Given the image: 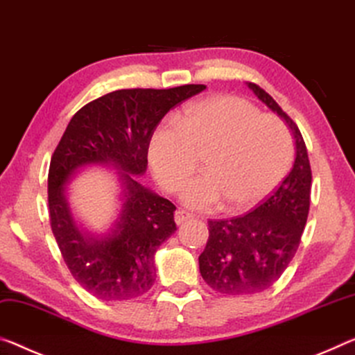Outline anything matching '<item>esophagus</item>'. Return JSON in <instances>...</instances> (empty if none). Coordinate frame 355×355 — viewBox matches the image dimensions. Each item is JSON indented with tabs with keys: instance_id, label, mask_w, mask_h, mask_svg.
I'll return each mask as SVG.
<instances>
[{
	"instance_id": "34e87169",
	"label": "esophagus",
	"mask_w": 355,
	"mask_h": 355,
	"mask_svg": "<svg viewBox=\"0 0 355 355\" xmlns=\"http://www.w3.org/2000/svg\"><path fill=\"white\" fill-rule=\"evenodd\" d=\"M173 218H175V223L177 224H182V223L187 221V219L193 218V215H191L189 211L183 210V208H178V210H175V215H173Z\"/></svg>"
}]
</instances>
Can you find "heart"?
<instances>
[{"label":"heart","instance_id":"b5f03b06","mask_svg":"<svg viewBox=\"0 0 355 355\" xmlns=\"http://www.w3.org/2000/svg\"><path fill=\"white\" fill-rule=\"evenodd\" d=\"M204 153L205 173L187 184L183 200L208 208L223 199L227 210L239 211L257 205L283 182L294 159V139L284 120L235 96L189 104L175 123L151 132L150 162L168 191L182 187Z\"/></svg>","mask_w":355,"mask_h":355}]
</instances>
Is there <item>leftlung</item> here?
<instances>
[{"mask_svg":"<svg viewBox=\"0 0 355 355\" xmlns=\"http://www.w3.org/2000/svg\"><path fill=\"white\" fill-rule=\"evenodd\" d=\"M248 87L291 126L297 153L289 175L254 210L208 219L200 275L211 289L226 295L257 294L277 283L299 250L311 202V166L299 126L266 89L251 82Z\"/></svg>","mask_w":355,"mask_h":355,"instance_id":"left-lung-1","label":"left lung"}]
</instances>
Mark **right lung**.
Listing matches in <instances>:
<instances>
[{"label":"right lung","instance_id":"1","mask_svg":"<svg viewBox=\"0 0 355 355\" xmlns=\"http://www.w3.org/2000/svg\"><path fill=\"white\" fill-rule=\"evenodd\" d=\"M205 85L168 89H116L77 110L50 159L49 215L56 245L72 277L101 300H131L151 289L155 252L175 232L171 200L144 188L132 175L147 171L151 132L168 110ZM114 164L125 172V204L116 229L105 238L78 232L64 199L77 168Z\"/></svg>","mask_w":355,"mask_h":355}]
</instances>
